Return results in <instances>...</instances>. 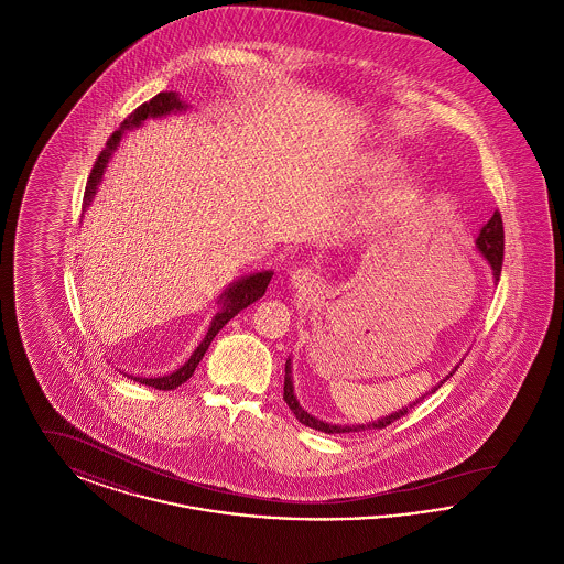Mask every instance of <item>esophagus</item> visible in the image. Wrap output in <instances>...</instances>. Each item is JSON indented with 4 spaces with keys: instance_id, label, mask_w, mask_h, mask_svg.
<instances>
[{
    "instance_id": "34e87169",
    "label": "esophagus",
    "mask_w": 564,
    "mask_h": 564,
    "mask_svg": "<svg viewBox=\"0 0 564 564\" xmlns=\"http://www.w3.org/2000/svg\"><path fill=\"white\" fill-rule=\"evenodd\" d=\"M290 281H292V285H294L295 290L300 292V290L313 288L315 281H317V276H315V272L311 269H295L294 272L290 274Z\"/></svg>"
}]
</instances>
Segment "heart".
I'll return each instance as SVG.
<instances>
[{"mask_svg":"<svg viewBox=\"0 0 564 564\" xmlns=\"http://www.w3.org/2000/svg\"><path fill=\"white\" fill-rule=\"evenodd\" d=\"M398 166V159L389 156V154H372L364 161L361 173L366 180L376 182L384 175H389L393 169ZM421 196V184L416 180H402L395 186H391L384 192H380V196H376L375 200L368 207L366 217L370 221H380L384 217L400 214L405 207H410L412 203H416Z\"/></svg>","mask_w":564,"mask_h":564,"instance_id":"b5f03b06","label":"heart"}]
</instances>
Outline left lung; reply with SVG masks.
<instances>
[{"label": "left lung", "instance_id": "8db88e82", "mask_svg": "<svg viewBox=\"0 0 564 564\" xmlns=\"http://www.w3.org/2000/svg\"><path fill=\"white\" fill-rule=\"evenodd\" d=\"M478 249L482 251L484 258L488 260V264H490V269H492V274H495V279L499 281V276H501V267H503V249H506V235H503V219H501V214L499 212H495L492 217L484 224L482 230H480V237H478ZM455 375V372H451V376ZM446 380H448V376H446ZM440 387V384H437ZM435 387V389H437ZM433 389V391H435ZM427 395H423L421 400H416L414 403H410V405H405L402 410H398L395 414H389V416H384V419H380V421H376V423H370V425H352V427H345V425H329V423H323V421H317L315 416H311L308 412H304L302 410V405L297 403L294 395V382H292V361L288 359L285 361V384H283V400L285 403L290 405V410L294 412L295 419L302 423V425H306V427H311V430L323 431V433H355V431H366V430H384L387 425H391V423H395L398 419H402L408 414V410L410 408H414L416 403L423 402Z\"/></svg>", "mask_w": 564, "mask_h": 564}]
</instances>
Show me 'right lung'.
<instances>
[{"mask_svg": "<svg viewBox=\"0 0 564 564\" xmlns=\"http://www.w3.org/2000/svg\"><path fill=\"white\" fill-rule=\"evenodd\" d=\"M184 108H186V106L177 99L175 93H159V95L152 97L148 104H141L139 108L134 109L131 116H127V120L120 124V129L109 134L106 148L101 150V154L97 156V161L93 164V171H90V175H88L86 189H84V207L93 200V196H95V192H97V186H99V182H101V177H104V171H106V166H108L109 156H111V152L118 148L120 137H122V133H124L127 129L139 127V124H141L143 120H148V118H159V116H164V113H169V111H177V109ZM270 276H272L270 270L256 272V274H251V276H245L241 281L232 283V285L221 294V311L215 315L212 327H209V332H207V336H205V340L196 347V350L192 352V357H189L188 361H186L180 370H175L173 375L161 376V378H134V380L141 382V384H148V387H152V389H159V391H171V389H177L180 384H184L189 376L194 375V370H196V366L200 364L203 355L209 349L215 334H217L226 323L230 322L237 313H241L242 308H247L249 304H253L258 297L264 295L267 288H269Z\"/></svg>", "mask_w": 564, "mask_h": 564, "instance_id": "1", "label": "right lung"}]
</instances>
